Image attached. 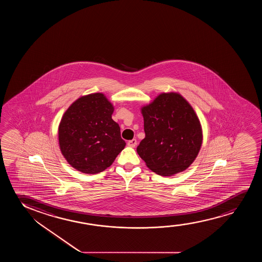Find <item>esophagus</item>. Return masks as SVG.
<instances>
[{
  "label": "esophagus",
  "mask_w": 262,
  "mask_h": 262,
  "mask_svg": "<svg viewBox=\"0 0 262 262\" xmlns=\"http://www.w3.org/2000/svg\"><path fill=\"white\" fill-rule=\"evenodd\" d=\"M127 145H128L129 147H136L137 145V140H135V139H133V140H129V141H128V143H127Z\"/></svg>",
  "instance_id": "obj_1"
}]
</instances>
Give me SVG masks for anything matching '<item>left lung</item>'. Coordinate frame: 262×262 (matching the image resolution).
Here are the masks:
<instances>
[{
  "label": "left lung",
  "instance_id": "1",
  "mask_svg": "<svg viewBox=\"0 0 262 262\" xmlns=\"http://www.w3.org/2000/svg\"><path fill=\"white\" fill-rule=\"evenodd\" d=\"M146 136L137 152L147 167L159 176L186 170L201 149L203 135L192 106L176 92L158 95L141 108Z\"/></svg>",
  "mask_w": 262,
  "mask_h": 262
}]
</instances>
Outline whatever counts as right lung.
Instances as JSON below:
<instances>
[{
	"label": "right lung",
	"mask_w": 262,
	"mask_h": 262,
	"mask_svg": "<svg viewBox=\"0 0 262 262\" xmlns=\"http://www.w3.org/2000/svg\"><path fill=\"white\" fill-rule=\"evenodd\" d=\"M114 105L103 93L83 96L66 110L58 129L61 154L73 168L88 174L103 172L125 147Z\"/></svg>",
	"instance_id": "right-lung-1"
}]
</instances>
